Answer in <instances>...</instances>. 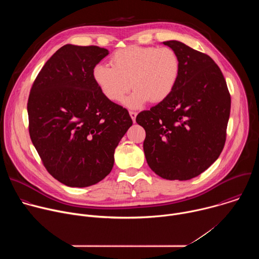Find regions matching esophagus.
<instances>
[{"instance_id": "obj_1", "label": "esophagus", "mask_w": 259, "mask_h": 259, "mask_svg": "<svg viewBox=\"0 0 259 259\" xmlns=\"http://www.w3.org/2000/svg\"><path fill=\"white\" fill-rule=\"evenodd\" d=\"M129 115L131 117V119L133 120V122L135 123V120H136V116H137V113L136 112H133V110H130L129 112Z\"/></svg>"}]
</instances>
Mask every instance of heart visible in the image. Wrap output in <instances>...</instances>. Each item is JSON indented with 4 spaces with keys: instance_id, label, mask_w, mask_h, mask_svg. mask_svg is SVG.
Instances as JSON below:
<instances>
[{
    "instance_id": "1",
    "label": "heart",
    "mask_w": 259,
    "mask_h": 259,
    "mask_svg": "<svg viewBox=\"0 0 259 259\" xmlns=\"http://www.w3.org/2000/svg\"><path fill=\"white\" fill-rule=\"evenodd\" d=\"M107 66L97 64L92 71L93 80L101 93L110 101L124 99L129 108H138L147 101L161 102L173 91L180 71V61L168 47L130 46L116 51Z\"/></svg>"
}]
</instances>
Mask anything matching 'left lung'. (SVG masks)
<instances>
[{
  "label": "left lung",
  "mask_w": 259,
  "mask_h": 259,
  "mask_svg": "<svg viewBox=\"0 0 259 259\" xmlns=\"http://www.w3.org/2000/svg\"><path fill=\"white\" fill-rule=\"evenodd\" d=\"M180 61L171 94L136 117L145 130L150 168L169 180H189L207 170L223 152L231 112L227 82L214 60L178 41L163 42Z\"/></svg>",
  "instance_id": "8db88e82"
}]
</instances>
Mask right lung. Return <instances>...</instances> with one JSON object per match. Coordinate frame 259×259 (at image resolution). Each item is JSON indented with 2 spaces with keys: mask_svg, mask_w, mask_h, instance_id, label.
<instances>
[{
  "mask_svg": "<svg viewBox=\"0 0 259 259\" xmlns=\"http://www.w3.org/2000/svg\"><path fill=\"white\" fill-rule=\"evenodd\" d=\"M108 50L67 44L35 78L27 101L28 130L47 171L70 188L96 184L112 171L128 110L108 100L92 71Z\"/></svg>",
  "mask_w": 259,
  "mask_h": 259,
  "instance_id": "right-lung-1",
  "label": "right lung"
}]
</instances>
